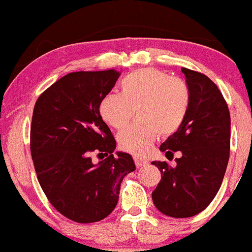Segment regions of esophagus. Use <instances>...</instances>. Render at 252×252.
Here are the masks:
<instances>
[{
	"label": "esophagus",
	"instance_id": "esophagus-1",
	"mask_svg": "<svg viewBox=\"0 0 252 252\" xmlns=\"http://www.w3.org/2000/svg\"><path fill=\"white\" fill-rule=\"evenodd\" d=\"M134 162L136 164V167H137V168H140V167H143L144 164L148 163V161H147L146 158H140V156H134Z\"/></svg>",
	"mask_w": 252,
	"mask_h": 252
}]
</instances>
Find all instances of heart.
I'll return each instance as SVG.
<instances>
[{"label":"heart","mask_w":252,"mask_h":252,"mask_svg":"<svg viewBox=\"0 0 252 252\" xmlns=\"http://www.w3.org/2000/svg\"><path fill=\"white\" fill-rule=\"evenodd\" d=\"M190 90L184 80L154 67L140 68L121 82V94H108L99 103L100 116L122 129L135 114L137 120L118 135L123 152L143 155L158 135L170 136L187 116Z\"/></svg>","instance_id":"b5f03b06"}]
</instances>
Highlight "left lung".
<instances>
[{"label": "left lung", "instance_id": "obj_1", "mask_svg": "<svg viewBox=\"0 0 252 252\" xmlns=\"http://www.w3.org/2000/svg\"><path fill=\"white\" fill-rule=\"evenodd\" d=\"M190 90L187 116L176 132L160 146L166 156L180 152L176 166L153 161L161 180L152 193L160 212L173 218H189L213 200L224 179L230 156L231 120L226 100L209 77L181 68Z\"/></svg>", "mask_w": 252, "mask_h": 252}]
</instances>
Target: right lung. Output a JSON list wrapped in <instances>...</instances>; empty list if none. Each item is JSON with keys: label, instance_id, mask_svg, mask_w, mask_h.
<instances>
[{"label": "right lung", "instance_id": "obj_1", "mask_svg": "<svg viewBox=\"0 0 252 252\" xmlns=\"http://www.w3.org/2000/svg\"><path fill=\"white\" fill-rule=\"evenodd\" d=\"M120 72H72L42 92L34 105L31 154L40 186L52 206L80 224L106 218L116 207L121 182L136 169L99 114L102 98ZM107 158L97 165L91 155Z\"/></svg>", "mask_w": 252, "mask_h": 252}]
</instances>
